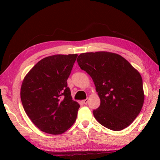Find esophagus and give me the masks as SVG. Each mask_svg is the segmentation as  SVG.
I'll return each instance as SVG.
<instances>
[{
  "label": "esophagus",
  "instance_id": "34e87169",
  "mask_svg": "<svg viewBox=\"0 0 160 160\" xmlns=\"http://www.w3.org/2000/svg\"><path fill=\"white\" fill-rule=\"evenodd\" d=\"M88 101H89V100H88V99H87H87H85V100H82L83 103H84V104H87V102H88Z\"/></svg>",
  "mask_w": 160,
  "mask_h": 160
}]
</instances>
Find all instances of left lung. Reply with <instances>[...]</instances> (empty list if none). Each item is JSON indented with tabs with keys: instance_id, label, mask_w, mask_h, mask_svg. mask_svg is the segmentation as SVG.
Here are the masks:
<instances>
[{
	"instance_id": "1",
	"label": "left lung",
	"mask_w": 160,
	"mask_h": 160,
	"mask_svg": "<svg viewBox=\"0 0 160 160\" xmlns=\"http://www.w3.org/2000/svg\"><path fill=\"white\" fill-rule=\"evenodd\" d=\"M77 62L92 78L100 99L99 108L93 111L96 120L111 130L128 128L144 102L139 72L123 57L108 52L82 53Z\"/></svg>"
}]
</instances>
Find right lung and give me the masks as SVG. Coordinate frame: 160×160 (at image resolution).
<instances>
[{"label":"right lung","mask_w":160,"mask_h":160,"mask_svg":"<svg viewBox=\"0 0 160 160\" xmlns=\"http://www.w3.org/2000/svg\"><path fill=\"white\" fill-rule=\"evenodd\" d=\"M78 54H55L37 62L24 78L20 97L32 123L42 132H65L77 117L79 104L72 100L67 80Z\"/></svg>","instance_id":"1"}]
</instances>
